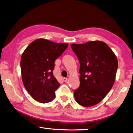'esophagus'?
<instances>
[{
	"instance_id": "esophagus-1",
	"label": "esophagus",
	"mask_w": 133,
	"mask_h": 133,
	"mask_svg": "<svg viewBox=\"0 0 133 133\" xmlns=\"http://www.w3.org/2000/svg\"><path fill=\"white\" fill-rule=\"evenodd\" d=\"M63 81H64V82H67V81H68V78H63Z\"/></svg>"
}]
</instances>
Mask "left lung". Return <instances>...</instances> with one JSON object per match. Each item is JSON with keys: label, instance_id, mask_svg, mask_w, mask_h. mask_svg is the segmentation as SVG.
Instances as JSON below:
<instances>
[{"label": "left lung", "instance_id": "1", "mask_svg": "<svg viewBox=\"0 0 133 133\" xmlns=\"http://www.w3.org/2000/svg\"><path fill=\"white\" fill-rule=\"evenodd\" d=\"M71 48L80 64V85L74 91L75 100L84 107L98 104L114 84L117 57L107 43L101 41L73 43Z\"/></svg>", "mask_w": 133, "mask_h": 133}]
</instances>
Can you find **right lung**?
Returning <instances> with one entry per match:
<instances>
[{
  "label": "right lung",
  "mask_w": 133,
  "mask_h": 133,
  "mask_svg": "<svg viewBox=\"0 0 133 133\" xmlns=\"http://www.w3.org/2000/svg\"><path fill=\"white\" fill-rule=\"evenodd\" d=\"M68 45L39 38L31 42L23 53L20 62L23 83L38 102L48 103L55 98V92L60 84L53 75L55 61Z\"/></svg>",
  "instance_id": "1"
}]
</instances>
